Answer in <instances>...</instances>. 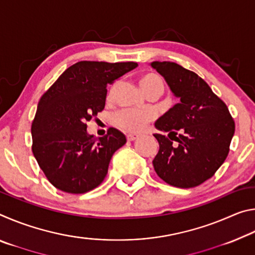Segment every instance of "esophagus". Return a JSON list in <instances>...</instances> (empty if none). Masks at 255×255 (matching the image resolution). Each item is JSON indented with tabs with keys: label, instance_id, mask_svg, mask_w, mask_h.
I'll return each mask as SVG.
<instances>
[{
	"label": "esophagus",
	"instance_id": "esophagus-1",
	"mask_svg": "<svg viewBox=\"0 0 255 255\" xmlns=\"http://www.w3.org/2000/svg\"><path fill=\"white\" fill-rule=\"evenodd\" d=\"M137 138H138V135H135V133H129V135H127V139L129 141L135 140V139H137Z\"/></svg>",
	"mask_w": 255,
	"mask_h": 255
}]
</instances>
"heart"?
I'll use <instances>...</instances> for the list:
<instances>
[{"mask_svg": "<svg viewBox=\"0 0 255 255\" xmlns=\"http://www.w3.org/2000/svg\"><path fill=\"white\" fill-rule=\"evenodd\" d=\"M143 91L149 96L152 93H161L164 90V84L161 77L153 73L141 76L139 81ZM153 118L152 112L147 110L123 109L114 116L116 126L127 132H139L150 119Z\"/></svg>", "mask_w": 255, "mask_h": 255, "instance_id": "heart-1", "label": "heart"}]
</instances>
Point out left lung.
<instances>
[{"label": "left lung", "instance_id": "1", "mask_svg": "<svg viewBox=\"0 0 255 255\" xmlns=\"http://www.w3.org/2000/svg\"><path fill=\"white\" fill-rule=\"evenodd\" d=\"M180 99L155 122L159 145L154 170L167 184L193 188L215 174L225 161L235 131L232 116L221 99L196 73L172 62L150 63Z\"/></svg>", "mask_w": 255, "mask_h": 255}]
</instances>
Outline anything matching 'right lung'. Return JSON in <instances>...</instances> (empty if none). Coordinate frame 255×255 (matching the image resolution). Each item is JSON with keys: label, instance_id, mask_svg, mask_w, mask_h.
Listing matches in <instances>:
<instances>
[{"label": "right lung", "instance_id": "1", "mask_svg": "<svg viewBox=\"0 0 255 255\" xmlns=\"http://www.w3.org/2000/svg\"><path fill=\"white\" fill-rule=\"evenodd\" d=\"M137 66L82 60L41 97L31 126L32 153L55 188L84 193L105 180L112 155L126 144V136L109 128L107 135L94 138L86 123L105 108L107 85Z\"/></svg>", "mask_w": 255, "mask_h": 255}]
</instances>
